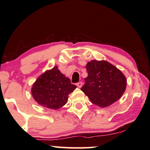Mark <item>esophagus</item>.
Segmentation results:
<instances>
[{"mask_svg": "<svg viewBox=\"0 0 150 150\" xmlns=\"http://www.w3.org/2000/svg\"><path fill=\"white\" fill-rule=\"evenodd\" d=\"M82 86H83V83H82L81 81H80V82H79V83H77V86L79 88H81L82 87Z\"/></svg>", "mask_w": 150, "mask_h": 150, "instance_id": "obj_1", "label": "esophagus"}]
</instances>
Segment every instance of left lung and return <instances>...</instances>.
<instances>
[{
  "mask_svg": "<svg viewBox=\"0 0 150 150\" xmlns=\"http://www.w3.org/2000/svg\"><path fill=\"white\" fill-rule=\"evenodd\" d=\"M88 77L81 88L93 104L107 107L121 98L126 88L122 71L106 60H91L86 64Z\"/></svg>",
  "mask_w": 150,
  "mask_h": 150,
  "instance_id": "left-lung-1",
  "label": "left lung"
}]
</instances>
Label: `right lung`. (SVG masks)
<instances>
[{"mask_svg":"<svg viewBox=\"0 0 150 150\" xmlns=\"http://www.w3.org/2000/svg\"><path fill=\"white\" fill-rule=\"evenodd\" d=\"M76 88L71 84L69 78L55 66L37 78L31 88V93L38 104L56 110L66 104L69 94Z\"/></svg>","mask_w":150,"mask_h":150,"instance_id":"1","label":"right lung"}]
</instances>
